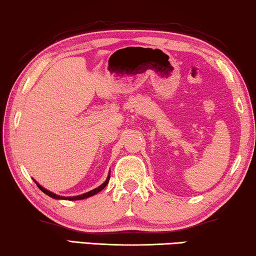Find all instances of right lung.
<instances>
[{
  "label": "right lung",
  "instance_id": "add662e5",
  "mask_svg": "<svg viewBox=\"0 0 256 256\" xmlns=\"http://www.w3.org/2000/svg\"><path fill=\"white\" fill-rule=\"evenodd\" d=\"M109 179H110V174H108V178H106V180L104 182V184L98 186V188L92 190H90V192H87V193L80 194V196H57V194L52 193V192H50V190H46L44 188H42V186H41L40 184H38V182H36V180H34V182H36V184L38 185V188H39L41 190H42V192H44V194H47V196L52 198V199H58V200H60V199H62V200H82V199H86V198H90V196H95V194L98 193V192H100V190H104V188H106V186L108 185Z\"/></svg>",
  "mask_w": 256,
  "mask_h": 256
}]
</instances>
